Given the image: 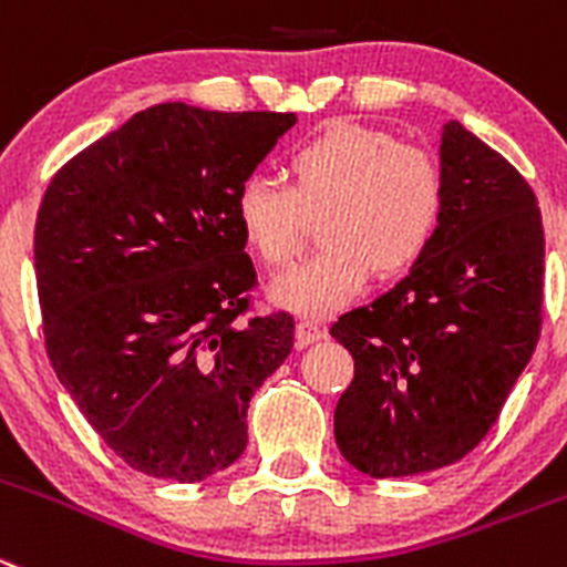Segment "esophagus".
<instances>
[{"label": "esophagus", "mask_w": 567, "mask_h": 567, "mask_svg": "<svg viewBox=\"0 0 567 567\" xmlns=\"http://www.w3.org/2000/svg\"><path fill=\"white\" fill-rule=\"evenodd\" d=\"M327 338V330L321 324H316V321H299V324H296V343H299V347H310V343H316V341H324Z\"/></svg>", "instance_id": "obj_1"}]
</instances>
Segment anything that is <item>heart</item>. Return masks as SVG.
Masks as SVG:
<instances>
[{
  "label": "heart",
  "mask_w": 567,
  "mask_h": 567,
  "mask_svg": "<svg viewBox=\"0 0 567 567\" xmlns=\"http://www.w3.org/2000/svg\"><path fill=\"white\" fill-rule=\"evenodd\" d=\"M290 189L254 176L235 195L246 246L288 266L319 220L321 251L279 274L271 299L301 316H330L367 290L374 271L400 277L427 254L444 218L442 164L427 151L358 123H332L288 153Z\"/></svg>",
  "instance_id": "obj_1"
}]
</instances>
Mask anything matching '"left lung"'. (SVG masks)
<instances>
[{
	"label": "left lung",
	"instance_id": "1",
	"mask_svg": "<svg viewBox=\"0 0 567 567\" xmlns=\"http://www.w3.org/2000/svg\"><path fill=\"white\" fill-rule=\"evenodd\" d=\"M444 218L425 257L330 336L355 378L336 405L341 456L372 478L467 456L498 420L543 324L546 237L526 178L451 120Z\"/></svg>",
	"mask_w": 567,
	"mask_h": 567
}]
</instances>
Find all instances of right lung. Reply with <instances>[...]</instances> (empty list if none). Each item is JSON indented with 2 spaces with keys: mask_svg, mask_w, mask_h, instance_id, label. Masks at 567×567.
Masks as SVG:
<instances>
[{
  "mask_svg": "<svg viewBox=\"0 0 567 567\" xmlns=\"http://www.w3.org/2000/svg\"><path fill=\"white\" fill-rule=\"evenodd\" d=\"M296 114L162 103L52 176L35 218L44 347L128 467L182 484L240 458L293 316L237 321L257 271L235 195Z\"/></svg>",
  "mask_w": 567,
  "mask_h": 567,
  "instance_id": "add662e5",
  "label": "right lung"
}]
</instances>
